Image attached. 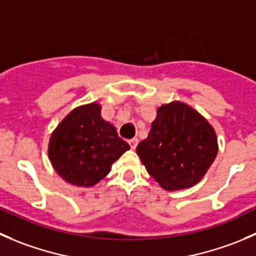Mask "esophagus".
<instances>
[{
    "instance_id": "1",
    "label": "esophagus",
    "mask_w": 256,
    "mask_h": 256,
    "mask_svg": "<svg viewBox=\"0 0 256 256\" xmlns=\"http://www.w3.org/2000/svg\"><path fill=\"white\" fill-rule=\"evenodd\" d=\"M138 142H139L138 138H132V139H129L128 143H129V146H130L132 149H136V146H138Z\"/></svg>"
}]
</instances>
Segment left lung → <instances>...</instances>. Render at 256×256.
Returning a JSON list of instances; mask_svg holds the SVG:
<instances>
[{"instance_id": "1", "label": "left lung", "mask_w": 256, "mask_h": 256, "mask_svg": "<svg viewBox=\"0 0 256 256\" xmlns=\"http://www.w3.org/2000/svg\"><path fill=\"white\" fill-rule=\"evenodd\" d=\"M213 126L180 100L158 107L148 136L136 146L146 172L168 192L198 184L218 154Z\"/></svg>"}]
</instances>
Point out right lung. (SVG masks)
I'll return each mask as SVG.
<instances>
[{
  "mask_svg": "<svg viewBox=\"0 0 256 256\" xmlns=\"http://www.w3.org/2000/svg\"><path fill=\"white\" fill-rule=\"evenodd\" d=\"M102 106L87 103L70 110L50 136L48 158L58 176L70 186L92 188L130 146L100 116Z\"/></svg>",
  "mask_w": 256,
  "mask_h": 256,
  "instance_id": "add662e5",
  "label": "right lung"
}]
</instances>
